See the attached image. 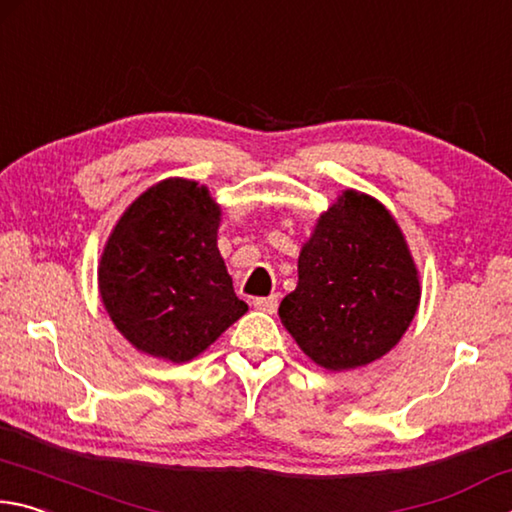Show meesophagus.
Segmentation results:
<instances>
[{
	"instance_id": "1",
	"label": "esophagus",
	"mask_w": 512,
	"mask_h": 512,
	"mask_svg": "<svg viewBox=\"0 0 512 512\" xmlns=\"http://www.w3.org/2000/svg\"><path fill=\"white\" fill-rule=\"evenodd\" d=\"M254 308L267 312V315H274L276 308H279V299H276V294H270V297H258L254 299Z\"/></svg>"
}]
</instances>
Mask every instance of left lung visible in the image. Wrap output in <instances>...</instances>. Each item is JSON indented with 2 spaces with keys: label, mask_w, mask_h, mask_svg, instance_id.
<instances>
[{
  "label": "left lung",
  "mask_w": 512,
  "mask_h": 512,
  "mask_svg": "<svg viewBox=\"0 0 512 512\" xmlns=\"http://www.w3.org/2000/svg\"><path fill=\"white\" fill-rule=\"evenodd\" d=\"M405 233L373 195L346 188L299 254V283L281 301L285 330L326 371L371 364L396 346L420 306Z\"/></svg>",
  "instance_id": "left-lung-1"
}]
</instances>
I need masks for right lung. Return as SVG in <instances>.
Listing matches in <instances>:
<instances>
[{
	"mask_svg": "<svg viewBox=\"0 0 512 512\" xmlns=\"http://www.w3.org/2000/svg\"><path fill=\"white\" fill-rule=\"evenodd\" d=\"M220 222L209 186L184 177L152 184L116 220L98 261V294L137 351L191 362L247 312L220 256Z\"/></svg>",
	"mask_w": 512,
	"mask_h": 512,
	"instance_id": "right-lung-1",
	"label": "right lung"
}]
</instances>
